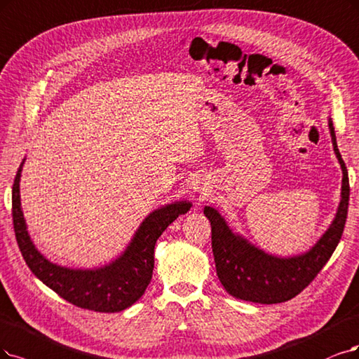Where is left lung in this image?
Here are the masks:
<instances>
[{
  "instance_id": "1",
  "label": "left lung",
  "mask_w": 359,
  "mask_h": 359,
  "mask_svg": "<svg viewBox=\"0 0 359 359\" xmlns=\"http://www.w3.org/2000/svg\"><path fill=\"white\" fill-rule=\"evenodd\" d=\"M328 127L343 171L341 200L333 223L306 253L293 257H276L264 253L241 235L233 233L217 210L204 208V215L211 223V247L217 276L231 296L263 304L287 302L315 280L334 253L346 223L351 189L348 170L339 152L331 119H328Z\"/></svg>"
}]
</instances>
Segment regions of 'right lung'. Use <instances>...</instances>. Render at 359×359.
<instances>
[{"mask_svg":"<svg viewBox=\"0 0 359 359\" xmlns=\"http://www.w3.org/2000/svg\"><path fill=\"white\" fill-rule=\"evenodd\" d=\"M22 161L13 183V228L20 253L32 273L62 299L95 312H119L136 303L152 280L154 248L170 223L188 213L191 203L176 201L146 217L124 253L99 269H69L47 260L35 248L26 231L20 207Z\"/></svg>","mask_w":359,"mask_h":359,"instance_id":"1","label":"right lung"}]
</instances>
